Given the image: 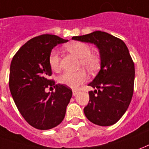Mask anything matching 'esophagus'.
Segmentation results:
<instances>
[{
    "instance_id": "34e87169",
    "label": "esophagus",
    "mask_w": 149,
    "mask_h": 149,
    "mask_svg": "<svg viewBox=\"0 0 149 149\" xmlns=\"http://www.w3.org/2000/svg\"><path fill=\"white\" fill-rule=\"evenodd\" d=\"M79 93V91L78 90H73V96H76L77 94Z\"/></svg>"
}]
</instances>
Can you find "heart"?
I'll list each match as a JSON object with an SVG mask.
<instances>
[{"label": "heart", "instance_id": "1", "mask_svg": "<svg viewBox=\"0 0 149 149\" xmlns=\"http://www.w3.org/2000/svg\"><path fill=\"white\" fill-rule=\"evenodd\" d=\"M65 49L70 53L79 58V66H84L89 72H96L100 68V60L99 57L91 53V49L85 43L79 41L71 42L65 45ZM49 63L54 71L60 70V57L56 50H53L49 57ZM88 79V74L84 69L77 72H65L58 78L61 84L71 88H79Z\"/></svg>", "mask_w": 149, "mask_h": 149}]
</instances>
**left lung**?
I'll list each match as a JSON object with an SVG mask.
<instances>
[{
    "instance_id": "1",
    "label": "left lung",
    "mask_w": 149,
    "mask_h": 149,
    "mask_svg": "<svg viewBox=\"0 0 149 149\" xmlns=\"http://www.w3.org/2000/svg\"><path fill=\"white\" fill-rule=\"evenodd\" d=\"M72 40L95 45L100 55V71L88 84L96 89L88 92L85 116L96 125H113L127 111L134 92L135 65L127 47L122 40L100 31Z\"/></svg>"
}]
</instances>
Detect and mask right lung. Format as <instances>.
<instances>
[{
  "instance_id": "1",
  "label": "right lung",
  "mask_w": 149,
  "mask_h": 149,
  "mask_svg": "<svg viewBox=\"0 0 149 149\" xmlns=\"http://www.w3.org/2000/svg\"><path fill=\"white\" fill-rule=\"evenodd\" d=\"M67 41L48 34L34 37L18 49L10 64L9 85L15 104L24 119L39 130L61 123L72 96L69 87L49 79L52 75L49 54L55 46ZM49 86L55 92H45Z\"/></svg>"
}]
</instances>
